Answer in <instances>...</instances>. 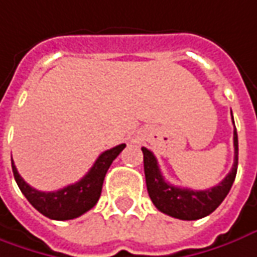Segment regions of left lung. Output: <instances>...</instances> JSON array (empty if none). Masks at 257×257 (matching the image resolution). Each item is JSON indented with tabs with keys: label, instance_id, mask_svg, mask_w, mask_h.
Returning <instances> with one entry per match:
<instances>
[{
	"label": "left lung",
	"instance_id": "obj_1",
	"mask_svg": "<svg viewBox=\"0 0 257 257\" xmlns=\"http://www.w3.org/2000/svg\"><path fill=\"white\" fill-rule=\"evenodd\" d=\"M232 121H233V116H232ZM233 148H235V159H233L231 172L226 174V177L219 184L208 190L181 188L167 183L160 172V167L155 155L149 149L142 148L146 187H148V193L155 207L163 214H167L177 219H184V221L200 219L214 212L228 195L236 177V170H238L236 128L233 129Z\"/></svg>",
	"mask_w": 257,
	"mask_h": 257
}]
</instances>
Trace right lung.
Returning <instances> with one entry per match:
<instances>
[{"instance_id": "1", "label": "right lung", "mask_w": 257, "mask_h": 257, "mask_svg": "<svg viewBox=\"0 0 257 257\" xmlns=\"http://www.w3.org/2000/svg\"><path fill=\"white\" fill-rule=\"evenodd\" d=\"M125 146L126 145L122 143L112 149L102 152L83 179L57 191L46 193L31 187L19 176L17 167L14 165V160L11 159L12 173L19 190L25 195L26 200L32 204L33 208H36L41 214L56 221L74 219L85 214L87 211H90L97 204L106 172Z\"/></svg>"}]
</instances>
